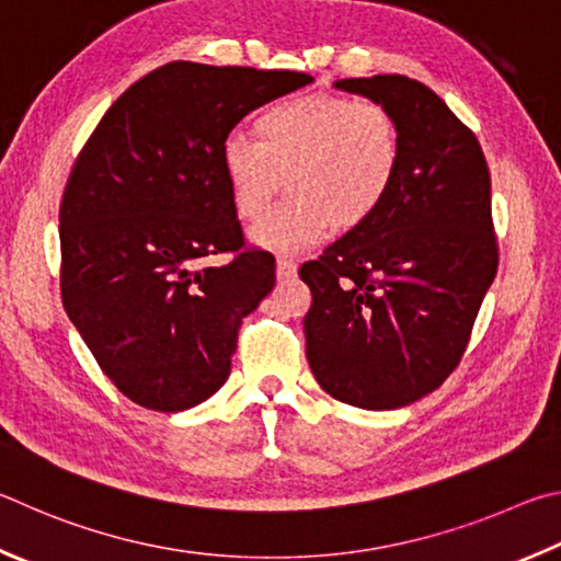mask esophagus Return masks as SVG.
Returning a JSON list of instances; mask_svg holds the SVG:
<instances>
[{"mask_svg": "<svg viewBox=\"0 0 561 561\" xmlns=\"http://www.w3.org/2000/svg\"><path fill=\"white\" fill-rule=\"evenodd\" d=\"M296 271H298L296 261H293V259H286V255H280V259L275 261V275H278V280H288V278H293V275H296Z\"/></svg>", "mask_w": 561, "mask_h": 561, "instance_id": "esophagus-1", "label": "esophagus"}]
</instances>
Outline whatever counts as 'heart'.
<instances>
[{"label":"heart","mask_w":561,"mask_h":561,"mask_svg":"<svg viewBox=\"0 0 561 561\" xmlns=\"http://www.w3.org/2000/svg\"><path fill=\"white\" fill-rule=\"evenodd\" d=\"M261 140L231 133L221 164L236 209L255 221L286 182L293 196L253 229V241L298 253L337 231H355L394 190L401 133L385 105L335 93L288 98L259 117Z\"/></svg>","instance_id":"obj_1"}]
</instances>
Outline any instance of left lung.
<instances>
[{
	"instance_id": "1",
	"label": "left lung",
	"mask_w": 561,
	"mask_h": 561,
	"mask_svg": "<svg viewBox=\"0 0 561 561\" xmlns=\"http://www.w3.org/2000/svg\"><path fill=\"white\" fill-rule=\"evenodd\" d=\"M335 88L397 117L401 164L381 209L300 265L306 355L337 401L401 409L458 367L495 280L490 172L476 135L424 83L394 73Z\"/></svg>"
}]
</instances>
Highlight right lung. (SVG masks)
<instances>
[{"mask_svg": "<svg viewBox=\"0 0 561 561\" xmlns=\"http://www.w3.org/2000/svg\"><path fill=\"white\" fill-rule=\"evenodd\" d=\"M308 83L172 61L127 88L78 154L58 211L64 308L135 404L192 409L229 377L275 259L243 241L221 145L255 107ZM219 252L229 264L201 263Z\"/></svg>", "mask_w": 561, "mask_h": 561, "instance_id": "add662e5", "label": "right lung"}]
</instances>
